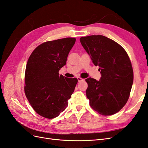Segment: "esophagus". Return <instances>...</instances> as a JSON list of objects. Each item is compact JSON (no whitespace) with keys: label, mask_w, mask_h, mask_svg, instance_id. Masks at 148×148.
I'll use <instances>...</instances> for the list:
<instances>
[{"label":"esophagus","mask_w":148,"mask_h":148,"mask_svg":"<svg viewBox=\"0 0 148 148\" xmlns=\"http://www.w3.org/2000/svg\"><path fill=\"white\" fill-rule=\"evenodd\" d=\"M77 79H78V82H83V81H84V79H83V78H80V77H78V78H77Z\"/></svg>","instance_id":"1"}]
</instances>
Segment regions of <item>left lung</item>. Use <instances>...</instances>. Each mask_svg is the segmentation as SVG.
Returning <instances> with one entry per match:
<instances>
[{
  "mask_svg": "<svg viewBox=\"0 0 148 148\" xmlns=\"http://www.w3.org/2000/svg\"><path fill=\"white\" fill-rule=\"evenodd\" d=\"M98 65L101 78H88L86 97L91 108L103 115L116 114L126 104L133 82V70L127 52L119 44L102 35H91L79 39Z\"/></svg>",
  "mask_w": 148,
  "mask_h": 148,
  "instance_id": "obj_1",
  "label": "left lung"
}]
</instances>
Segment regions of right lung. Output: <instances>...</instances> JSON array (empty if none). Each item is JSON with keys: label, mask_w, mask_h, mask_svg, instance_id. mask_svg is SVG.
Instances as JSON below:
<instances>
[{"label": "right lung", "mask_w": 148, "mask_h": 148, "mask_svg": "<svg viewBox=\"0 0 148 148\" xmlns=\"http://www.w3.org/2000/svg\"><path fill=\"white\" fill-rule=\"evenodd\" d=\"M75 41V38H66L44 42L28 60L25 93L34 111L44 118L57 117L66 109L78 83L77 78H66L59 73Z\"/></svg>", "instance_id": "right-lung-1"}]
</instances>
